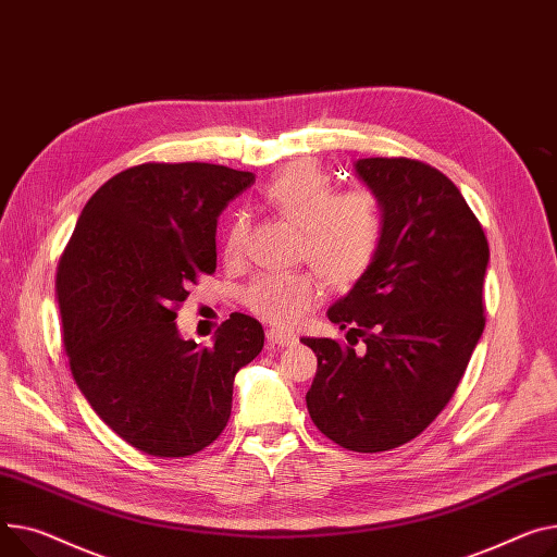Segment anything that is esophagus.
<instances>
[{
    "label": "esophagus",
    "instance_id": "34e87169",
    "mask_svg": "<svg viewBox=\"0 0 557 557\" xmlns=\"http://www.w3.org/2000/svg\"><path fill=\"white\" fill-rule=\"evenodd\" d=\"M267 338H269L271 345H280V347H293L295 343H298L295 333H288V331H282V329H269Z\"/></svg>",
    "mask_w": 557,
    "mask_h": 557
}]
</instances>
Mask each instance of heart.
Here are the masks:
<instances>
[{
  "label": "heart",
  "mask_w": 557,
  "mask_h": 557,
  "mask_svg": "<svg viewBox=\"0 0 557 557\" xmlns=\"http://www.w3.org/2000/svg\"><path fill=\"white\" fill-rule=\"evenodd\" d=\"M269 203L302 228L300 255L333 288L354 286L379 255L385 214L372 190L336 193L331 176L313 163H295L267 188ZM248 221L235 212L226 233V255L239 257ZM322 282L313 271L259 275L244 293L246 307L267 322L288 326L302 320L322 300Z\"/></svg>",
  "instance_id": "1"
}]
</instances>
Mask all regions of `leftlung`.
<instances>
[{"instance_id": "8db88e82", "label": "left lung", "mask_w": 557, "mask_h": 557, "mask_svg": "<svg viewBox=\"0 0 557 557\" xmlns=\"http://www.w3.org/2000/svg\"><path fill=\"white\" fill-rule=\"evenodd\" d=\"M385 214L369 269L333 302L349 345L302 338L318 356L307 407L318 430L354 453L419 436L453 398L484 333L488 242L457 185L414 159H358ZM360 337L366 351L355 354Z\"/></svg>"}]
</instances>
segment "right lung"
Segmentation results:
<instances>
[{"mask_svg": "<svg viewBox=\"0 0 557 557\" xmlns=\"http://www.w3.org/2000/svg\"><path fill=\"white\" fill-rule=\"evenodd\" d=\"M252 172L212 163L129 168L83 208L60 259L55 298L71 374L94 412L136 450L188 457L224 432L235 374L264 347L233 313L212 345L174 322L188 286L216 269V219Z\"/></svg>", "mask_w": 557, "mask_h": 557, "instance_id": "right-lung-1", "label": "right lung"}]
</instances>
